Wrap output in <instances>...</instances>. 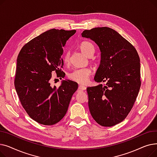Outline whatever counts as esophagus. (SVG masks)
I'll use <instances>...</instances> for the list:
<instances>
[{
	"label": "esophagus",
	"mask_w": 157,
	"mask_h": 157,
	"mask_svg": "<svg viewBox=\"0 0 157 157\" xmlns=\"http://www.w3.org/2000/svg\"><path fill=\"white\" fill-rule=\"evenodd\" d=\"M86 87L85 86H84V85H80L79 86V90H86Z\"/></svg>",
	"instance_id": "1"
}]
</instances>
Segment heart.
Segmentation results:
<instances>
[{
	"label": "heart",
	"instance_id": "b5f03b06",
	"mask_svg": "<svg viewBox=\"0 0 157 157\" xmlns=\"http://www.w3.org/2000/svg\"><path fill=\"white\" fill-rule=\"evenodd\" d=\"M79 48L81 52L86 56L88 55L92 52H94V46L92 43L88 42V41H84L82 42L79 46ZM63 62L65 63H68L69 61V52H66L63 56ZM92 71L89 68H81L74 70L69 74V78L70 79L76 81L80 84H85L88 81L90 76L91 75Z\"/></svg>",
	"mask_w": 157,
	"mask_h": 157
}]
</instances>
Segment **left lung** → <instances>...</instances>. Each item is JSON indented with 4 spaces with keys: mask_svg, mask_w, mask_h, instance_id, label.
I'll use <instances>...</instances> for the list:
<instances>
[{
    "mask_svg": "<svg viewBox=\"0 0 157 157\" xmlns=\"http://www.w3.org/2000/svg\"><path fill=\"white\" fill-rule=\"evenodd\" d=\"M83 37L94 40L101 51V62L94 77L97 83L86 88L90 114L98 124L112 127L130 113L141 86V65L135 48L109 27L85 30Z\"/></svg>",
    "mask_w": 157,
    "mask_h": 157,
    "instance_id": "1",
    "label": "left lung"
}]
</instances>
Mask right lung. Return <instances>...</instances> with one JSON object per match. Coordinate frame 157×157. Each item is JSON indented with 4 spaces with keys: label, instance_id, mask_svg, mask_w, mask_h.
I'll return each instance as SVG.
<instances>
[{
    "label": "right lung",
    "instance_id": "add662e5",
    "mask_svg": "<svg viewBox=\"0 0 157 157\" xmlns=\"http://www.w3.org/2000/svg\"><path fill=\"white\" fill-rule=\"evenodd\" d=\"M76 32L47 30L25 44L18 54L16 91L29 116L40 124L52 125L60 121L78 89V83L71 80H63L59 88L51 86L49 81L52 71L63 72L62 47ZM59 77L64 78L63 73Z\"/></svg>",
    "mask_w": 157,
    "mask_h": 157
}]
</instances>
